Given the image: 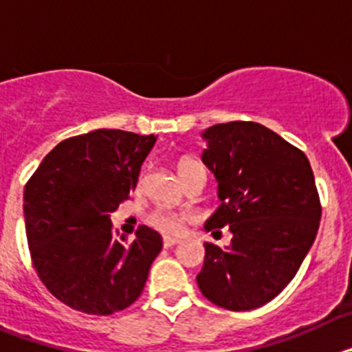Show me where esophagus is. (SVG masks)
Here are the masks:
<instances>
[{"label": "esophagus", "mask_w": 352, "mask_h": 352, "mask_svg": "<svg viewBox=\"0 0 352 352\" xmlns=\"http://www.w3.org/2000/svg\"><path fill=\"white\" fill-rule=\"evenodd\" d=\"M179 241H182L179 238H170V236H166V238H164V247L166 248L174 247V245H178Z\"/></svg>", "instance_id": "obj_1"}]
</instances>
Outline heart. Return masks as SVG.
<instances>
[{"label":"heart","instance_id":"b5f03b06","mask_svg":"<svg viewBox=\"0 0 352 352\" xmlns=\"http://www.w3.org/2000/svg\"><path fill=\"white\" fill-rule=\"evenodd\" d=\"M201 164L192 158H182L178 162V170L179 176L183 179H186V176L192 173V170L199 169ZM186 220H190V217L185 213H176V211L170 210H155L153 213L149 214V226L155 227L157 231L164 232V234H179L183 231V226H185Z\"/></svg>","mask_w":352,"mask_h":352}]
</instances>
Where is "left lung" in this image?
Masks as SVG:
<instances>
[{"instance_id": "left-lung-1", "label": "left lung", "mask_w": 352, "mask_h": 352, "mask_svg": "<svg viewBox=\"0 0 352 352\" xmlns=\"http://www.w3.org/2000/svg\"><path fill=\"white\" fill-rule=\"evenodd\" d=\"M203 162L219 182V210L204 229L229 227L231 245L204 243L197 285L211 303L252 310L294 278L316 239L321 203L307 155L254 121L204 130Z\"/></svg>"}]
</instances>
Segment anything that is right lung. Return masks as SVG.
Returning <instances> with one entry per match:
<instances>
[{
  "mask_svg": "<svg viewBox=\"0 0 352 352\" xmlns=\"http://www.w3.org/2000/svg\"><path fill=\"white\" fill-rule=\"evenodd\" d=\"M155 135L100 129L65 139L24 188L31 261L52 296L74 310L111 316L141 296L162 236L141 226L116 238L111 214L135 188Z\"/></svg>",
  "mask_w": 352,
  "mask_h": 352,
  "instance_id": "obj_1",
  "label": "right lung"
}]
</instances>
